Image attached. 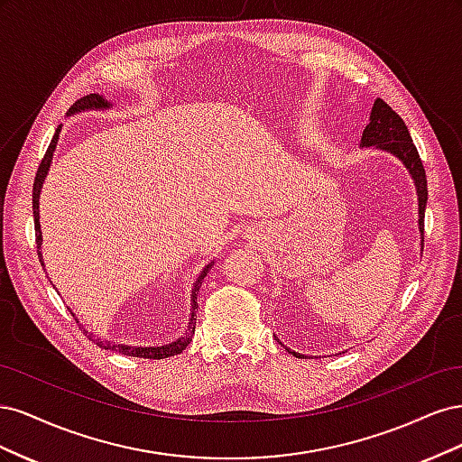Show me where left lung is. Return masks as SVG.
Wrapping results in <instances>:
<instances>
[{
    "mask_svg": "<svg viewBox=\"0 0 462 462\" xmlns=\"http://www.w3.org/2000/svg\"><path fill=\"white\" fill-rule=\"evenodd\" d=\"M360 146H366V148L374 146V148L391 152L395 158H399L404 163V167H407L409 173L412 175L416 194H418V229H420L422 246H424V212H426V202H428L426 171H424L420 156H418V150L412 143L407 125H404V121L382 100V97H377L374 102L370 123L366 125L365 133H362ZM292 355L302 356L299 353H292Z\"/></svg>",
    "mask_w": 462,
    "mask_h": 462,
    "instance_id": "1",
    "label": "left lung"
}]
</instances>
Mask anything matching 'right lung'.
<instances>
[{
  "mask_svg": "<svg viewBox=\"0 0 462 462\" xmlns=\"http://www.w3.org/2000/svg\"><path fill=\"white\" fill-rule=\"evenodd\" d=\"M111 104L107 100H104V96L100 94H88V96H82L80 100H77L71 107H69L67 116H75V114H80V111H88V109H107ZM60 133H61V125L58 127V131H55L51 143L44 153V158H42L40 165H38V171H36V177H34V187H32V214H34V231H36V246H38V256H40V263L44 265V262H42V231H40V212H38V202H40V192H42V185H44V179L50 171V163H51V158H53V152H55V146H58V138H60ZM214 262H209L206 268L202 270V273L199 275L197 283H194V289H192V297H190V319H189V329L185 331V335H180V337L170 345H162V346H129V345H117L114 341H102V339H94V335L90 333L88 339L94 341L97 346L106 348V351H116V353H121V355H127V356H136V358H153V360H160V358H167V356H175V355H180L185 351V348L189 346V343L192 341V335H194V328H197V318H194V314H197L199 310V302H197V297H199V289L202 287V279L208 275V272L212 270ZM73 314V312H71ZM75 318V314H73ZM77 319V318H75ZM79 324V321H77ZM85 331V329H82ZM88 333V331H85Z\"/></svg>",
  "mask_w": 462,
  "mask_h": 462,
  "instance_id": "right-lung-1",
  "label": "right lung"
}]
</instances>
